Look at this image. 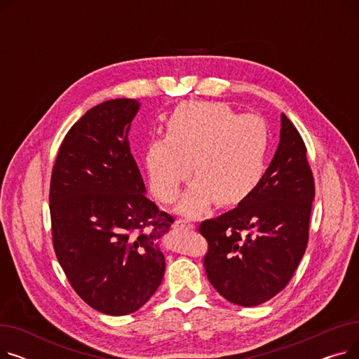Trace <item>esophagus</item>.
<instances>
[{
  "mask_svg": "<svg viewBox=\"0 0 359 359\" xmlns=\"http://www.w3.org/2000/svg\"><path fill=\"white\" fill-rule=\"evenodd\" d=\"M175 225H176L177 229H180V230H189V229L195 227L194 222L191 219H187V218H179Z\"/></svg>",
  "mask_w": 359,
  "mask_h": 359,
  "instance_id": "esophagus-1",
  "label": "esophagus"
}]
</instances>
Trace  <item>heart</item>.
<instances>
[{"instance_id":"heart-1","label":"heart","mask_w":359,"mask_h":359,"mask_svg":"<svg viewBox=\"0 0 359 359\" xmlns=\"http://www.w3.org/2000/svg\"><path fill=\"white\" fill-rule=\"evenodd\" d=\"M271 147L266 121L255 113L238 115L225 103L186 102L165 122V138L148 144L145 164L149 186L164 203L179 196L180 186L195 183L180 211L196 215L246 201L265 175Z\"/></svg>"}]
</instances>
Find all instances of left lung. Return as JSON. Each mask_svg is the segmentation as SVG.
Returning a JSON list of instances; mask_svg holds the SVG:
<instances>
[{
	"label": "left lung",
	"mask_w": 359,
	"mask_h": 359,
	"mask_svg": "<svg viewBox=\"0 0 359 359\" xmlns=\"http://www.w3.org/2000/svg\"><path fill=\"white\" fill-rule=\"evenodd\" d=\"M307 148L282 113L280 140L257 189L234 210L199 225L208 241L203 266L230 303L253 307L292 278L309 243L314 179Z\"/></svg>",
	"instance_id": "1"
}]
</instances>
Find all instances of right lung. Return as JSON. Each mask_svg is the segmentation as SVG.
<instances>
[{
	"mask_svg": "<svg viewBox=\"0 0 359 359\" xmlns=\"http://www.w3.org/2000/svg\"><path fill=\"white\" fill-rule=\"evenodd\" d=\"M140 103L107 100L87 110L65 135L49 191L52 243L71 287L103 314L141 309L160 287L161 237L173 217L145 196L129 147Z\"/></svg>",
	"mask_w": 359,
	"mask_h": 359,
	"instance_id": "add662e5",
	"label": "right lung"
}]
</instances>
